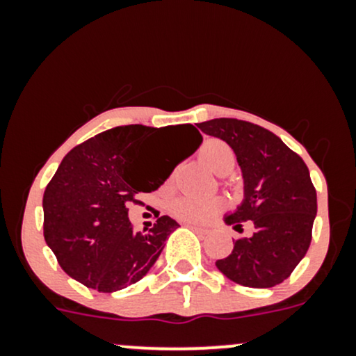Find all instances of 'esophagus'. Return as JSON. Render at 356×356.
Wrapping results in <instances>:
<instances>
[{"mask_svg":"<svg viewBox=\"0 0 356 356\" xmlns=\"http://www.w3.org/2000/svg\"><path fill=\"white\" fill-rule=\"evenodd\" d=\"M187 226L191 227V229H194L195 232H201V234H206L207 229H204V227H199V226H194V224H187Z\"/></svg>","mask_w":356,"mask_h":356,"instance_id":"esophagus-1","label":"esophagus"}]
</instances>
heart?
<instances>
[{
  "label": "heart",
  "instance_id": "1",
  "mask_svg": "<svg viewBox=\"0 0 356 356\" xmlns=\"http://www.w3.org/2000/svg\"><path fill=\"white\" fill-rule=\"evenodd\" d=\"M199 155L204 164L218 175L229 174L236 165V154L232 147L219 138H209L204 142ZM220 209H222V201L218 197L197 199L191 195H181V197L172 199L169 204L170 214L189 222H204Z\"/></svg>",
  "mask_w": 356,
  "mask_h": 356
}]
</instances>
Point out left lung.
<instances>
[{
	"label": "left lung",
	"instance_id": "8db88e82",
	"mask_svg": "<svg viewBox=\"0 0 356 356\" xmlns=\"http://www.w3.org/2000/svg\"><path fill=\"white\" fill-rule=\"evenodd\" d=\"M199 129L232 147L243 174L244 199L224 222L236 231H243V224L252 227L216 266L248 288L283 283L312 243L316 191L308 167L280 137L251 122L214 118Z\"/></svg>",
	"mask_w": 356,
	"mask_h": 356
}]
</instances>
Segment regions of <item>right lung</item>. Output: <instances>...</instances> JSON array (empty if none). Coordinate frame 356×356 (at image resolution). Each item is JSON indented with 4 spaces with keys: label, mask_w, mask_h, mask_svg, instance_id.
Listing matches in <instances>:
<instances>
[{
    "label": "right lung",
    "mask_w": 356,
    "mask_h": 356,
    "mask_svg": "<svg viewBox=\"0 0 356 356\" xmlns=\"http://www.w3.org/2000/svg\"><path fill=\"white\" fill-rule=\"evenodd\" d=\"M182 135L179 161L162 165L161 150ZM194 125L170 129L124 125L105 130L63 157L43 194V234L68 276L100 293H113L144 277L179 227L161 216L149 231L129 220V202L138 192L164 184L174 167L199 149Z\"/></svg>",
    "instance_id": "1"
}]
</instances>
